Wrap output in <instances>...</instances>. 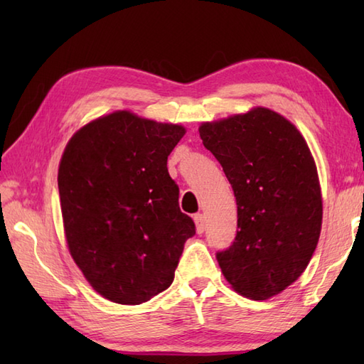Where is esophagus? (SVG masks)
Wrapping results in <instances>:
<instances>
[{"label":"esophagus","instance_id":"34e87169","mask_svg":"<svg viewBox=\"0 0 364 364\" xmlns=\"http://www.w3.org/2000/svg\"><path fill=\"white\" fill-rule=\"evenodd\" d=\"M194 222H196V227H197V233H203V231H205V215L203 214H196Z\"/></svg>","mask_w":364,"mask_h":364}]
</instances>
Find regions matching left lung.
Segmentation results:
<instances>
[{
	"label": "left lung",
	"instance_id": "obj_1",
	"mask_svg": "<svg viewBox=\"0 0 364 364\" xmlns=\"http://www.w3.org/2000/svg\"><path fill=\"white\" fill-rule=\"evenodd\" d=\"M198 131L237 205L235 242L215 255L222 274L245 297L277 296L306 269L321 235L322 196L306 141L267 107L202 123Z\"/></svg>",
	"mask_w": 364,
	"mask_h": 364
}]
</instances>
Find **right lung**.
<instances>
[{
	"instance_id": "1",
	"label": "right lung",
	"mask_w": 364,
	"mask_h": 364,
	"mask_svg": "<svg viewBox=\"0 0 364 364\" xmlns=\"http://www.w3.org/2000/svg\"><path fill=\"white\" fill-rule=\"evenodd\" d=\"M184 133L117 111L65 146L58 186L68 250L92 288L115 304L139 305L166 291L196 235L167 170Z\"/></svg>"
}]
</instances>
